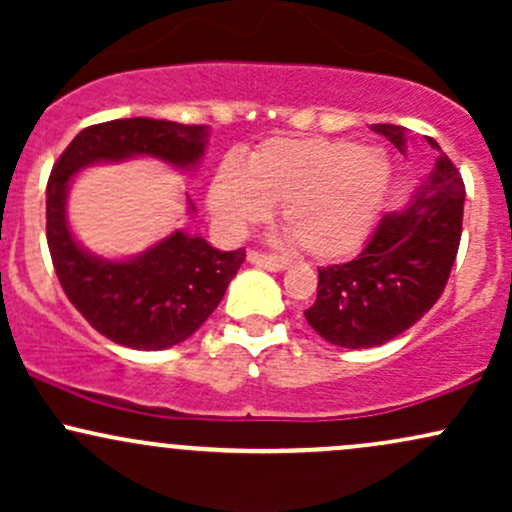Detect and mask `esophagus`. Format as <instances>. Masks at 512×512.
<instances>
[{"label": "esophagus", "instance_id": "obj_1", "mask_svg": "<svg viewBox=\"0 0 512 512\" xmlns=\"http://www.w3.org/2000/svg\"><path fill=\"white\" fill-rule=\"evenodd\" d=\"M248 262L255 264V267L269 269V272H281V269L289 267V260H286V257L267 255V252H257V250L248 252Z\"/></svg>", "mask_w": 512, "mask_h": 512}]
</instances>
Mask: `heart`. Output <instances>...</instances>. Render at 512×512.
<instances>
[{
    "label": "heart",
    "instance_id": "1",
    "mask_svg": "<svg viewBox=\"0 0 512 512\" xmlns=\"http://www.w3.org/2000/svg\"><path fill=\"white\" fill-rule=\"evenodd\" d=\"M390 161L346 139H272L245 163H221L209 209L228 236L281 207L293 243L320 260L354 252L383 204Z\"/></svg>",
    "mask_w": 512,
    "mask_h": 512
}]
</instances>
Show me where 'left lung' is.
Returning a JSON list of instances; mask_svg holds the SVG:
<instances>
[{"mask_svg":"<svg viewBox=\"0 0 512 512\" xmlns=\"http://www.w3.org/2000/svg\"><path fill=\"white\" fill-rule=\"evenodd\" d=\"M399 151L407 129L370 125ZM433 149L440 146L428 139ZM464 182L445 154L421 182L407 209L390 211L351 262L317 269L315 303L305 320L344 349H370L409 330L443 293L462 236Z\"/></svg>","mask_w":512,"mask_h":512,"instance_id":"1","label":"left lung"}]
</instances>
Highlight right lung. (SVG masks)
<instances>
[{"label":"right lung","mask_w":512,"mask_h":512,"mask_svg":"<svg viewBox=\"0 0 512 512\" xmlns=\"http://www.w3.org/2000/svg\"><path fill=\"white\" fill-rule=\"evenodd\" d=\"M204 125L129 117L81 129L48 180V248L57 279L88 325L110 342L161 351L185 342L214 313L245 250L221 252L204 238L170 233L129 260H105L76 243L67 226V190L81 168L101 161L154 156L175 168L197 166ZM195 211V207H192Z\"/></svg>","instance_id":"add662e5"}]
</instances>
